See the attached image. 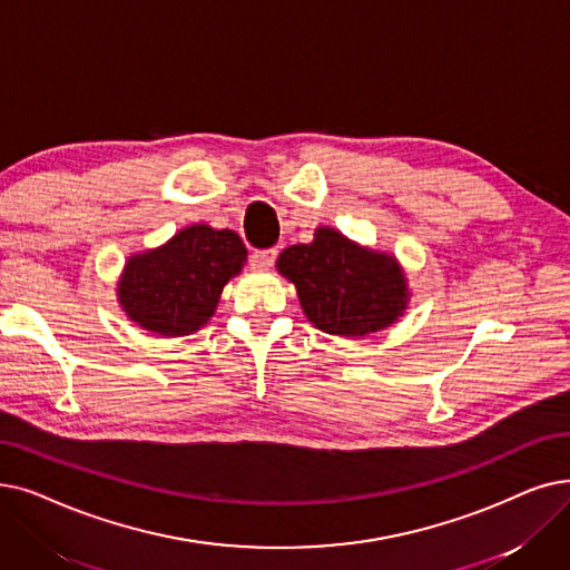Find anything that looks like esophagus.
<instances>
[{"mask_svg": "<svg viewBox=\"0 0 570 570\" xmlns=\"http://www.w3.org/2000/svg\"><path fill=\"white\" fill-rule=\"evenodd\" d=\"M275 258H277V249H263V252H254L249 261L254 269H269L275 265Z\"/></svg>", "mask_w": 570, "mask_h": 570, "instance_id": "obj_1", "label": "esophagus"}]
</instances>
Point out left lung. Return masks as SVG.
Listing matches in <instances>:
<instances>
[{
    "mask_svg": "<svg viewBox=\"0 0 570 570\" xmlns=\"http://www.w3.org/2000/svg\"><path fill=\"white\" fill-rule=\"evenodd\" d=\"M277 272L298 293L309 324L337 337H365L405 316L410 284L401 261L321 226L309 244H293Z\"/></svg>",
    "mask_w": 570,
    "mask_h": 570,
    "instance_id": "obj_1",
    "label": "left lung"
}]
</instances>
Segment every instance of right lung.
Segmentation results:
<instances>
[{
    "label": "right lung",
    "instance_id": "obj_1",
    "mask_svg": "<svg viewBox=\"0 0 570 570\" xmlns=\"http://www.w3.org/2000/svg\"><path fill=\"white\" fill-rule=\"evenodd\" d=\"M246 263V246L233 230L193 224L154 249L132 254L116 282V301L135 326L184 337L214 316L224 286Z\"/></svg>",
    "mask_w": 570,
    "mask_h": 570
}]
</instances>
